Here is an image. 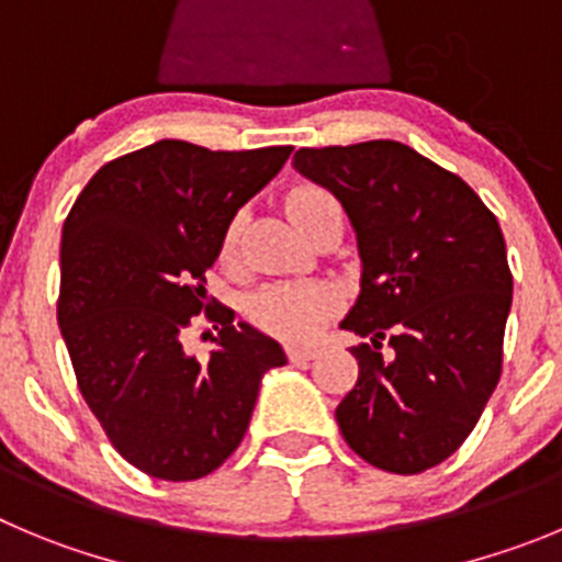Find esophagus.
<instances>
[{
    "label": "esophagus",
    "instance_id": "esophagus-1",
    "mask_svg": "<svg viewBox=\"0 0 562 562\" xmlns=\"http://www.w3.org/2000/svg\"><path fill=\"white\" fill-rule=\"evenodd\" d=\"M318 355V346H311V344H291L288 346V358L296 363V360H311Z\"/></svg>",
    "mask_w": 562,
    "mask_h": 562
}]
</instances>
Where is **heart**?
Masks as SVG:
<instances>
[{
  "label": "heart",
  "mask_w": 562,
  "mask_h": 562,
  "mask_svg": "<svg viewBox=\"0 0 562 562\" xmlns=\"http://www.w3.org/2000/svg\"><path fill=\"white\" fill-rule=\"evenodd\" d=\"M335 204L322 188H299L288 199V213L296 222V227L305 224L311 213L318 207ZM235 229L224 235V251L233 249ZM335 307V293L322 282L293 280V282H274L266 285L249 299V316L269 333L285 335V338H311Z\"/></svg>",
  "instance_id": "b5f03b06"
}]
</instances>
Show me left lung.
<instances>
[{"label": "left lung", "instance_id": "obj_1", "mask_svg": "<svg viewBox=\"0 0 562 562\" xmlns=\"http://www.w3.org/2000/svg\"><path fill=\"white\" fill-rule=\"evenodd\" d=\"M293 169L338 199L358 238L360 293L340 329L371 346L355 349L340 435L376 469L422 474L458 452L499 382L513 302L499 222L400 140L299 149Z\"/></svg>", "mask_w": 562, "mask_h": 562}]
</instances>
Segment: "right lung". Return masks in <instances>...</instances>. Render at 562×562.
I'll return each mask as SVG.
<instances>
[{
    "label": "right lung",
    "mask_w": 562,
    "mask_h": 562,
    "mask_svg": "<svg viewBox=\"0 0 562 562\" xmlns=\"http://www.w3.org/2000/svg\"><path fill=\"white\" fill-rule=\"evenodd\" d=\"M288 155L157 140L102 166L63 224L57 324L77 385L119 454L155 480L216 471L244 440L263 374L288 363L233 311L207 360L180 340L235 213Z\"/></svg>",
    "instance_id": "add662e5"
}]
</instances>
